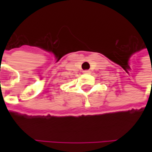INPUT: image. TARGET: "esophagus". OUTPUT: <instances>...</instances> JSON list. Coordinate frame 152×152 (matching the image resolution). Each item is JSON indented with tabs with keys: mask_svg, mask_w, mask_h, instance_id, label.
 I'll return each mask as SVG.
<instances>
[{
	"mask_svg": "<svg viewBox=\"0 0 152 152\" xmlns=\"http://www.w3.org/2000/svg\"><path fill=\"white\" fill-rule=\"evenodd\" d=\"M83 72H84V73H90V71H89V70H84Z\"/></svg>",
	"mask_w": 152,
	"mask_h": 152,
	"instance_id": "obj_1",
	"label": "esophagus"
}]
</instances>
